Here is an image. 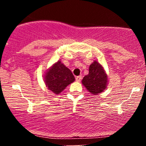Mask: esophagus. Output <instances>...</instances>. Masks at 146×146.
Listing matches in <instances>:
<instances>
[{
    "mask_svg": "<svg viewBox=\"0 0 146 146\" xmlns=\"http://www.w3.org/2000/svg\"><path fill=\"white\" fill-rule=\"evenodd\" d=\"M82 78V77L81 75H80V76H77L76 78H75V80H76L77 82H80L81 81Z\"/></svg>",
    "mask_w": 146,
    "mask_h": 146,
    "instance_id": "34e87169",
    "label": "esophagus"
}]
</instances>
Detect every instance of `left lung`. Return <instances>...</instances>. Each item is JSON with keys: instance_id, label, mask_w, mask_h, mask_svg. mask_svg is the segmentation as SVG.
Returning <instances> with one entry per match:
<instances>
[{"instance_id": "left-lung-1", "label": "left lung", "mask_w": 146, "mask_h": 146, "mask_svg": "<svg viewBox=\"0 0 146 146\" xmlns=\"http://www.w3.org/2000/svg\"><path fill=\"white\" fill-rule=\"evenodd\" d=\"M82 83L92 95L102 93L108 84V75L101 64L95 60L89 66V73L84 77Z\"/></svg>"}]
</instances>
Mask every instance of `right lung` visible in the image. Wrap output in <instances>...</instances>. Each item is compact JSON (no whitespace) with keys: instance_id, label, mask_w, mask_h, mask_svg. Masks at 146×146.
I'll use <instances>...</instances> for the list:
<instances>
[{"instance_id":"right-lung-1","label":"right lung","mask_w":146,"mask_h":146,"mask_svg":"<svg viewBox=\"0 0 146 146\" xmlns=\"http://www.w3.org/2000/svg\"><path fill=\"white\" fill-rule=\"evenodd\" d=\"M44 81L48 90L59 95L68 85L75 81V77L71 70L59 60L46 70Z\"/></svg>"}]
</instances>
